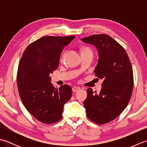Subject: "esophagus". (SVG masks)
Masks as SVG:
<instances>
[{"mask_svg": "<svg viewBox=\"0 0 147 147\" xmlns=\"http://www.w3.org/2000/svg\"><path fill=\"white\" fill-rule=\"evenodd\" d=\"M80 89H81V88H80V87H79V86H74L73 88V91L74 92H76L78 91H79Z\"/></svg>", "mask_w": 147, "mask_h": 147, "instance_id": "obj_1", "label": "esophagus"}]
</instances>
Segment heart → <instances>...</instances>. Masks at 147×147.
<instances>
[{
  "instance_id": "b5f03b06",
  "label": "heart",
  "mask_w": 147,
  "mask_h": 147,
  "mask_svg": "<svg viewBox=\"0 0 147 147\" xmlns=\"http://www.w3.org/2000/svg\"><path fill=\"white\" fill-rule=\"evenodd\" d=\"M92 52V50L90 49L89 47H84L82 49V53H85V52ZM65 54H62V55L61 56V59H63L64 57Z\"/></svg>"
}]
</instances>
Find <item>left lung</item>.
<instances>
[{"mask_svg": "<svg viewBox=\"0 0 147 147\" xmlns=\"http://www.w3.org/2000/svg\"><path fill=\"white\" fill-rule=\"evenodd\" d=\"M81 40L97 49L99 59L94 73L103 80L98 94L91 88L87 90L86 115L95 123H107L119 116L130 100L134 82L131 64L125 49L109 35H93Z\"/></svg>", "mask_w": 147, "mask_h": 147, "instance_id": "8db88e82", "label": "left lung"}]
</instances>
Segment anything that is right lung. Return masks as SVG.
Masks as SVG:
<instances>
[{
  "label": "right lung",
  "instance_id": "add662e5",
  "mask_svg": "<svg viewBox=\"0 0 147 147\" xmlns=\"http://www.w3.org/2000/svg\"><path fill=\"white\" fill-rule=\"evenodd\" d=\"M74 38L43 36L27 47L19 63L17 85L21 101L33 116L44 124L60 121L64 104L71 97V87L55 88L49 75L57 69L64 46Z\"/></svg>",
  "mask_w": 147,
  "mask_h": 147
}]
</instances>
